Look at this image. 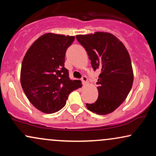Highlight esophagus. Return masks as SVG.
Instances as JSON below:
<instances>
[{"mask_svg":"<svg viewBox=\"0 0 156 156\" xmlns=\"http://www.w3.org/2000/svg\"><path fill=\"white\" fill-rule=\"evenodd\" d=\"M81 81H82V83H83V85H85V84L88 83V79H87V78L86 76L82 77Z\"/></svg>","mask_w":156,"mask_h":156,"instance_id":"obj_1","label":"esophagus"}]
</instances>
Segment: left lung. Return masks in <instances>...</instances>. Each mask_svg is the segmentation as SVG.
<instances>
[{"mask_svg":"<svg viewBox=\"0 0 156 156\" xmlns=\"http://www.w3.org/2000/svg\"><path fill=\"white\" fill-rule=\"evenodd\" d=\"M76 39L87 51L94 70H101L97 82L98 98L95 103H87V108L100 115L110 114L126 99L133 85L129 53L122 42L108 32L77 35Z\"/></svg>","mask_w":156,"mask_h":156,"instance_id":"8db88e82","label":"left lung"}]
</instances>
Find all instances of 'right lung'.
<instances>
[{"label": "right lung", "instance_id": "add662e5", "mask_svg": "<svg viewBox=\"0 0 156 156\" xmlns=\"http://www.w3.org/2000/svg\"><path fill=\"white\" fill-rule=\"evenodd\" d=\"M75 37L44 34L31 44L23 58L20 83L28 101L36 108L53 114L66 104L68 96L81 87L70 80L64 67L66 51Z\"/></svg>", "mask_w": 156, "mask_h": 156}]
</instances>
